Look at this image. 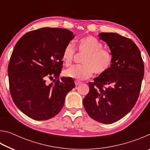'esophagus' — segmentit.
Instances as JSON below:
<instances>
[{
	"label": "esophagus",
	"mask_w": 150,
	"mask_h": 150,
	"mask_svg": "<svg viewBox=\"0 0 150 150\" xmlns=\"http://www.w3.org/2000/svg\"><path fill=\"white\" fill-rule=\"evenodd\" d=\"M81 81H77V80L75 81V84L76 86L79 85V84H81Z\"/></svg>",
	"instance_id": "1"
}]
</instances>
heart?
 <instances>
[{
	"instance_id": "obj_1",
	"label": "heart",
	"mask_w": 150,
	"mask_h": 150,
	"mask_svg": "<svg viewBox=\"0 0 150 150\" xmlns=\"http://www.w3.org/2000/svg\"><path fill=\"white\" fill-rule=\"evenodd\" d=\"M100 42L93 36H85L78 41V50L85 53L81 65H75L64 71L67 77L77 79H86L92 76L93 72L103 73L110 67L112 55L109 50L103 48ZM75 55V48L73 43L66 45L63 50L62 59L66 65L72 63Z\"/></svg>"
}]
</instances>
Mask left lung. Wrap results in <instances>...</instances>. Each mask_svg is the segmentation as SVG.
Wrapping results in <instances>:
<instances>
[{"label":"left lung","mask_w":150,"mask_h":150,"mask_svg":"<svg viewBox=\"0 0 150 150\" xmlns=\"http://www.w3.org/2000/svg\"><path fill=\"white\" fill-rule=\"evenodd\" d=\"M108 45L110 67L94 82L83 103L88 116L103 124H112L125 116L138 100L144 75L139 48L132 40L116 33H100Z\"/></svg>","instance_id":"1"}]
</instances>
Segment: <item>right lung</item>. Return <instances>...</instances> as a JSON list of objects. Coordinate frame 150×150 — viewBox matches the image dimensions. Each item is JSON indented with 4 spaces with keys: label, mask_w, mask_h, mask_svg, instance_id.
I'll use <instances>...</instances> for the list:
<instances>
[{
    "label": "right lung",
    "mask_w": 150,
    "mask_h": 150,
    "mask_svg": "<svg viewBox=\"0 0 150 150\" xmlns=\"http://www.w3.org/2000/svg\"><path fill=\"white\" fill-rule=\"evenodd\" d=\"M74 37L67 29L42 28L26 33L16 43L8 67L10 91L15 105L28 117H54L75 87L72 78L59 79L63 50ZM54 77L47 85L45 79Z\"/></svg>",
    "instance_id": "1"
}]
</instances>
